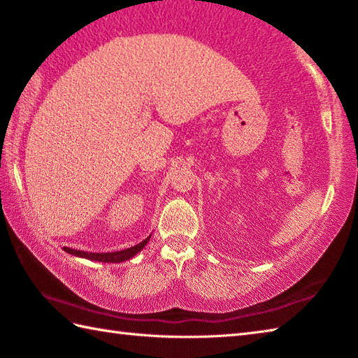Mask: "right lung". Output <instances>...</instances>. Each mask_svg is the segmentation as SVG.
Returning a JSON list of instances; mask_svg holds the SVG:
<instances>
[{"instance_id": "right-lung-1", "label": "right lung", "mask_w": 358, "mask_h": 358, "mask_svg": "<svg viewBox=\"0 0 358 358\" xmlns=\"http://www.w3.org/2000/svg\"><path fill=\"white\" fill-rule=\"evenodd\" d=\"M150 238V235L148 238H144L138 245H135L132 248H127L123 250H117V252H85V250H77V249H71V248H64L67 254L75 255V257H81V258H87V260L92 262H101V263H121V262H127L131 260L132 257H135L140 250L148 245V241Z\"/></svg>"}]
</instances>
